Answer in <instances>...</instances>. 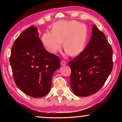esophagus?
Here are the masks:
<instances>
[{"mask_svg":"<svg viewBox=\"0 0 122 122\" xmlns=\"http://www.w3.org/2000/svg\"><path fill=\"white\" fill-rule=\"evenodd\" d=\"M61 66H66V61H61Z\"/></svg>","mask_w":122,"mask_h":122,"instance_id":"esophagus-1","label":"esophagus"}]
</instances>
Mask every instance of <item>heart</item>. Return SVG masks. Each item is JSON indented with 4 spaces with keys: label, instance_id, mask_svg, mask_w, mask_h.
Masks as SVG:
<instances>
[{
    "label": "heart",
    "instance_id": "b5f03b06",
    "mask_svg": "<svg viewBox=\"0 0 122 122\" xmlns=\"http://www.w3.org/2000/svg\"><path fill=\"white\" fill-rule=\"evenodd\" d=\"M87 28L76 20H60L53 25L52 31L43 34L41 41L46 49L56 53L61 49L62 41L66 53L76 56L83 51L87 41Z\"/></svg>",
    "mask_w": 122,
    "mask_h": 122
}]
</instances>
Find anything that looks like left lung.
<instances>
[{"mask_svg":"<svg viewBox=\"0 0 122 122\" xmlns=\"http://www.w3.org/2000/svg\"><path fill=\"white\" fill-rule=\"evenodd\" d=\"M68 65L71 69V87L76 96H91L102 87L112 71L113 51L96 25L85 49Z\"/></svg>","mask_w":122,"mask_h":122,"instance_id":"obj_1","label":"left lung"}]
</instances>
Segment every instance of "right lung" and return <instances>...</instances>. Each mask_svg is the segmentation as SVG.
<instances>
[{"label":"right lung","instance_id":"right-lung-1","mask_svg":"<svg viewBox=\"0 0 122 122\" xmlns=\"http://www.w3.org/2000/svg\"><path fill=\"white\" fill-rule=\"evenodd\" d=\"M38 28H27L15 40L10 64L15 83L28 96L41 98L51 89L52 76L61 66L59 58L44 48Z\"/></svg>","mask_w":122,"mask_h":122}]
</instances>
